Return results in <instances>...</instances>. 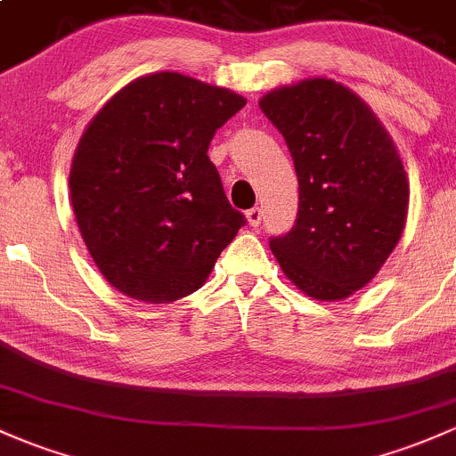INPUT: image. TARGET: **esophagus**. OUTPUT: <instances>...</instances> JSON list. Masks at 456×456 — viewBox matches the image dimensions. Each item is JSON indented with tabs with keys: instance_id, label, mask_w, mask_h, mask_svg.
<instances>
[{
	"instance_id": "esophagus-1",
	"label": "esophagus",
	"mask_w": 456,
	"mask_h": 456,
	"mask_svg": "<svg viewBox=\"0 0 456 456\" xmlns=\"http://www.w3.org/2000/svg\"><path fill=\"white\" fill-rule=\"evenodd\" d=\"M246 217H248V222H249V226H261V222H263V208H258V207H254V208H249L248 213H246Z\"/></svg>"
}]
</instances>
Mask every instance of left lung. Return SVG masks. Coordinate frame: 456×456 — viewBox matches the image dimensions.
Returning a JSON list of instances; mask_svg holds the SVG:
<instances>
[{
    "mask_svg": "<svg viewBox=\"0 0 456 456\" xmlns=\"http://www.w3.org/2000/svg\"><path fill=\"white\" fill-rule=\"evenodd\" d=\"M285 136L300 204L269 239L289 281L315 300H341L376 276L403 237L409 184L394 141L361 97L326 77L258 102Z\"/></svg>",
    "mask_w": 456,
    "mask_h": 456,
    "instance_id": "8db88e82",
    "label": "left lung"
}]
</instances>
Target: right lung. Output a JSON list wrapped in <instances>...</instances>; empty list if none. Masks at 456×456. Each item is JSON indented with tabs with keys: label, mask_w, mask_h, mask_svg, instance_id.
I'll return each instance as SVG.
<instances>
[{
	"label": "right lung",
	"mask_w": 456,
	"mask_h": 456,
	"mask_svg": "<svg viewBox=\"0 0 456 456\" xmlns=\"http://www.w3.org/2000/svg\"><path fill=\"white\" fill-rule=\"evenodd\" d=\"M237 93L160 71L124 86L89 124L71 163L77 228L112 287L165 305L204 285L246 224L210 163Z\"/></svg>",
	"instance_id": "obj_1"
}]
</instances>
